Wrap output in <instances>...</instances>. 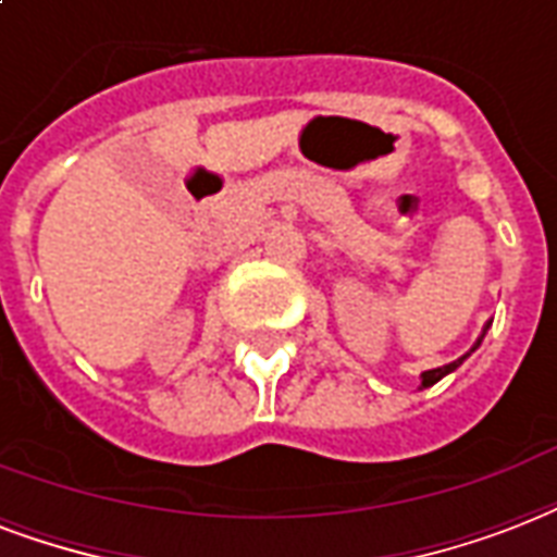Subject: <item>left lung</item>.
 Here are the masks:
<instances>
[{"label":"left lung","mask_w":557,"mask_h":557,"mask_svg":"<svg viewBox=\"0 0 557 557\" xmlns=\"http://www.w3.org/2000/svg\"><path fill=\"white\" fill-rule=\"evenodd\" d=\"M476 346H480V339H476ZM476 346H473V348H476ZM465 357H468V355H465ZM465 357H459V360H454V363L442 366V369H430V372H424V374H421V386H433L435 381H442L444 374H447V372H454L456 366L462 363Z\"/></svg>","instance_id":"left-lung-1"}]
</instances>
